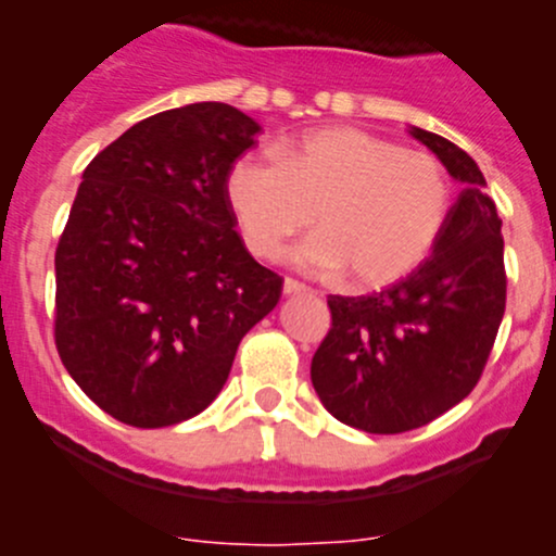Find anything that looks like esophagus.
<instances>
[{"label":"esophagus","instance_id":"34e87169","mask_svg":"<svg viewBox=\"0 0 556 556\" xmlns=\"http://www.w3.org/2000/svg\"><path fill=\"white\" fill-rule=\"evenodd\" d=\"M282 293L285 295H304V293H312L309 288H306V285H301L299 279H285V285H282Z\"/></svg>","mask_w":556,"mask_h":556}]
</instances>
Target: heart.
Masks as SVG:
<instances>
[{
    "label": "heart",
    "mask_w": 556,
    "mask_h": 556,
    "mask_svg": "<svg viewBox=\"0 0 556 556\" xmlns=\"http://www.w3.org/2000/svg\"><path fill=\"white\" fill-rule=\"evenodd\" d=\"M226 204L247 250L263 261L317 220L295 252L306 271L350 274L384 288L430 255L452 212V182L435 155L350 126L317 128L282 150L242 153L226 172Z\"/></svg>",
    "instance_id": "1"
}]
</instances>
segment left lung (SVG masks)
Returning a JSON list of instances; mask_svg holds the SVG:
<instances>
[{"instance_id":"1","label":"left lung","mask_w":556,"mask_h":556,"mask_svg":"<svg viewBox=\"0 0 556 556\" xmlns=\"http://www.w3.org/2000/svg\"><path fill=\"white\" fill-rule=\"evenodd\" d=\"M457 182V204L428 261L374 295H330V330L312 357V384L339 422L406 433L457 406L486 366L503 312L501 217L476 161L412 126Z\"/></svg>"}]
</instances>
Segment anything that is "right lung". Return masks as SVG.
I'll use <instances>...</instances> for the list:
<instances>
[{
	"mask_svg": "<svg viewBox=\"0 0 556 556\" xmlns=\"http://www.w3.org/2000/svg\"><path fill=\"white\" fill-rule=\"evenodd\" d=\"M257 131L231 104H185L139 121L83 172L55 247V350L121 422L166 428L204 412L282 295L223 190Z\"/></svg>",
	"mask_w": 556,
	"mask_h": 556,
	"instance_id": "add662e5",
	"label": "right lung"
}]
</instances>
